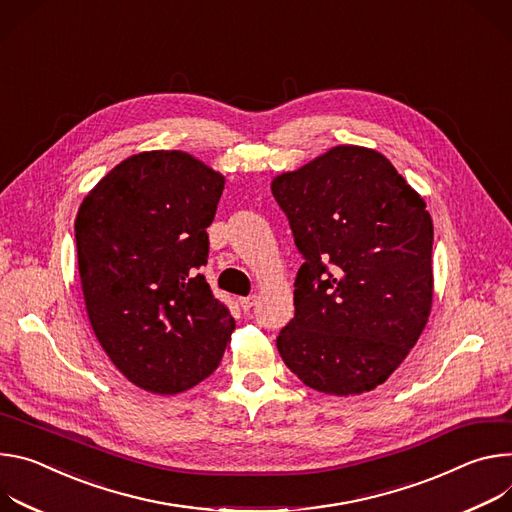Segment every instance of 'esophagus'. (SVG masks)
Wrapping results in <instances>:
<instances>
[{"label": "esophagus", "mask_w": 512, "mask_h": 512, "mask_svg": "<svg viewBox=\"0 0 512 512\" xmlns=\"http://www.w3.org/2000/svg\"><path fill=\"white\" fill-rule=\"evenodd\" d=\"M256 301H258V297L256 295H250V297H240V307L244 309V311H250L254 305H256Z\"/></svg>", "instance_id": "esophagus-1"}]
</instances>
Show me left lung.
Returning a JSON list of instances; mask_svg holds the SVG:
<instances>
[{"mask_svg":"<svg viewBox=\"0 0 512 512\" xmlns=\"http://www.w3.org/2000/svg\"><path fill=\"white\" fill-rule=\"evenodd\" d=\"M305 262L282 362L317 392L382 384L417 344L433 305V221L392 162L342 144L272 179Z\"/></svg>","mask_w":512,"mask_h":512,"instance_id":"obj_1","label":"left lung"}]
</instances>
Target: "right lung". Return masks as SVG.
Segmentation results:
<instances>
[{
	"label": "right lung",
	"mask_w": 512,
	"mask_h": 512,
	"mask_svg": "<svg viewBox=\"0 0 512 512\" xmlns=\"http://www.w3.org/2000/svg\"><path fill=\"white\" fill-rule=\"evenodd\" d=\"M225 177L183 150L128 156L75 219L81 289L97 342L132 384L179 394L207 378L236 321L197 268Z\"/></svg>",
	"instance_id": "1"
}]
</instances>
